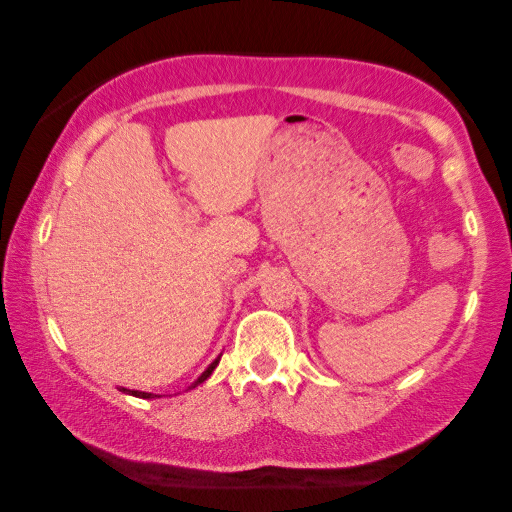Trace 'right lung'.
Masks as SVG:
<instances>
[{
  "label": "right lung",
  "instance_id": "add662e5",
  "mask_svg": "<svg viewBox=\"0 0 512 512\" xmlns=\"http://www.w3.org/2000/svg\"><path fill=\"white\" fill-rule=\"evenodd\" d=\"M216 366H219V359H216V361L212 363V366H209V368L205 370V373H202V375L198 377V380H195V384H193V387H198V384H202V382H205V380H207V377L214 373V368H216ZM121 391H125V394H130V396H137V398H153L151 394H144V391H130V389H121Z\"/></svg>",
  "mask_w": 512,
  "mask_h": 512
}]
</instances>
